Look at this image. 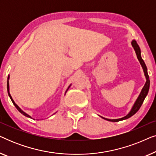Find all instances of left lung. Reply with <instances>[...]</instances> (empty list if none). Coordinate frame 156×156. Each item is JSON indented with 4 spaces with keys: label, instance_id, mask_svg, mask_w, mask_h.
Returning a JSON list of instances; mask_svg holds the SVG:
<instances>
[{
    "label": "left lung",
    "instance_id": "left-lung-1",
    "mask_svg": "<svg viewBox=\"0 0 156 156\" xmlns=\"http://www.w3.org/2000/svg\"><path fill=\"white\" fill-rule=\"evenodd\" d=\"M131 45L133 48L134 50H135L136 54V55H137V58L138 59V61H139L140 65H141V67L143 68V70H144V75H145V76H146V83H145L144 87H143L141 91H140V92L139 94V95H138V98L136 99L135 102H134L133 105V106H132L131 109L130 110L129 114L126 115L125 116L122 117V118L116 119H106V118H104V117H102L101 116H99L100 117H101V118L105 119V120H106V121H112V122H117V121H123V120H125V119H127L130 118V117L135 114L137 112L138 110H139L140 107L142 105L143 102H144V101L145 98L146 97V96L148 93L149 87H150V80H149V76H148V69H147L146 65V64H145L144 61L143 60V59L141 57V55H140V49L139 46H138V44H137V42H136L135 40H133L131 41Z\"/></svg>",
    "mask_w": 156,
    "mask_h": 156
}]
</instances>
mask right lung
Returning a JSON list of instances; mask_svg holds the SVG:
<instances>
[{
	"mask_svg": "<svg viewBox=\"0 0 156 156\" xmlns=\"http://www.w3.org/2000/svg\"><path fill=\"white\" fill-rule=\"evenodd\" d=\"M9 79H10V75H8V80H7V90H8V96H9V97H10V99H11V101H12V104H14V106H16V108H17V109H18V111H19V112H20V113H21V114H22L23 115H24V116H26V117H28V118H31L32 119V117L30 116V115L29 114H27V113H25V112H23V111L22 110V109H21V108H20V107H19V106H18V105H17V104H16V102H15L14 101V100L13 99H12V97H11V95H10V87H9ZM71 87V84H70L69 85V87H68V88H67V90H66V91H65V94H66V92H67V90H68V89H69V87Z\"/></svg>",
	"mask_w": 156,
	"mask_h": 156,
	"instance_id": "right-lung-1",
	"label": "right lung"
}]
</instances>
